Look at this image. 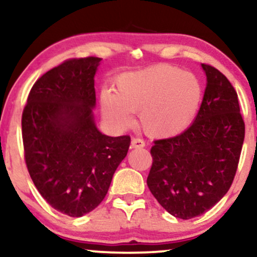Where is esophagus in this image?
<instances>
[{"label":"esophagus","mask_w":257,"mask_h":257,"mask_svg":"<svg viewBox=\"0 0 257 257\" xmlns=\"http://www.w3.org/2000/svg\"><path fill=\"white\" fill-rule=\"evenodd\" d=\"M131 147L132 149H143V147H145V141L141 140V139H138V138L132 139Z\"/></svg>","instance_id":"obj_1"}]
</instances>
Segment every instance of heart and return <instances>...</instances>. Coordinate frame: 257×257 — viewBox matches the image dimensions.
<instances>
[{
	"mask_svg": "<svg viewBox=\"0 0 257 257\" xmlns=\"http://www.w3.org/2000/svg\"><path fill=\"white\" fill-rule=\"evenodd\" d=\"M203 87L196 75L172 65H155L123 73L116 90H104L100 104L104 116L119 128L132 125L139 113L150 138L168 139L185 132L198 113Z\"/></svg>",
	"mask_w": 257,
	"mask_h": 257,
	"instance_id": "1",
	"label": "heart"
}]
</instances>
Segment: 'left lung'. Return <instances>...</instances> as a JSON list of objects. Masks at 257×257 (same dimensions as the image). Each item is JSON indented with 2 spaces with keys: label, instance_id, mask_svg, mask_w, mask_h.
Segmentation results:
<instances>
[{
  "label": "left lung",
  "instance_id": "8db88e82",
  "mask_svg": "<svg viewBox=\"0 0 257 257\" xmlns=\"http://www.w3.org/2000/svg\"><path fill=\"white\" fill-rule=\"evenodd\" d=\"M206 87L193 123L178 137L156 140L147 186L173 216L192 219L231 187L244 141L238 95L219 70L202 64Z\"/></svg>",
  "mask_w": 257,
  "mask_h": 257
}]
</instances>
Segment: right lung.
I'll return each instance as SVG.
<instances>
[{
    "label": "right lung",
    "mask_w": 257,
    "mask_h": 257,
    "mask_svg": "<svg viewBox=\"0 0 257 257\" xmlns=\"http://www.w3.org/2000/svg\"><path fill=\"white\" fill-rule=\"evenodd\" d=\"M101 59L67 60L31 88L22 128L25 161L41 196L72 217L90 213L105 198L131 138L99 131L93 110L94 77Z\"/></svg>",
    "instance_id": "right-lung-1"
}]
</instances>
